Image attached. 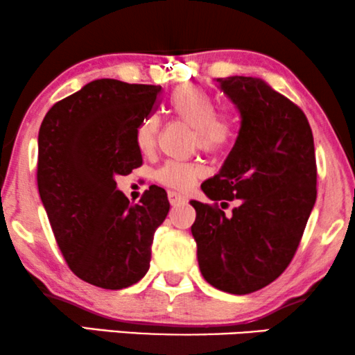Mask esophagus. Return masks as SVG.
<instances>
[{"instance_id":"34e87169","label":"esophagus","mask_w":355,"mask_h":355,"mask_svg":"<svg viewBox=\"0 0 355 355\" xmlns=\"http://www.w3.org/2000/svg\"><path fill=\"white\" fill-rule=\"evenodd\" d=\"M168 198H169V203H171V205H182V203L187 202L186 197L181 196V193L174 192V191L168 192Z\"/></svg>"}]
</instances>
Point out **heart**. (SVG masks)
<instances>
[{
	"mask_svg": "<svg viewBox=\"0 0 355 355\" xmlns=\"http://www.w3.org/2000/svg\"><path fill=\"white\" fill-rule=\"evenodd\" d=\"M169 110L193 128V140L200 150L220 152L232 142L236 135V119L230 113L216 111L215 98L200 85H179L169 98ZM159 132V118L148 114L135 129V145L142 153H150L157 145ZM203 169L192 162H166L157 169L155 179L171 189H189L202 176Z\"/></svg>",
	"mask_w": 355,
	"mask_h": 355,
	"instance_id": "obj_1",
	"label": "heart"
}]
</instances>
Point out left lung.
Instances as JSON below:
<instances>
[{
  "label": "left lung",
  "mask_w": 355,
  "mask_h": 355,
  "mask_svg": "<svg viewBox=\"0 0 355 355\" xmlns=\"http://www.w3.org/2000/svg\"><path fill=\"white\" fill-rule=\"evenodd\" d=\"M216 82L239 111L241 129L202 191L221 207L232 200L238 207L226 216L218 203L192 200L191 231L207 283L242 295L273 283L293 260L317 200V163L312 129L297 105L257 77Z\"/></svg>",
  "instance_id": "8db88e82"
}]
</instances>
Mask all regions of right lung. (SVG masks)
Segmentation results:
<instances>
[{"mask_svg":"<svg viewBox=\"0 0 355 355\" xmlns=\"http://www.w3.org/2000/svg\"><path fill=\"white\" fill-rule=\"evenodd\" d=\"M162 87L98 79L58 101L38 132L37 184L72 273L103 289L129 288L150 268L157 227L169 211L152 186L130 205L116 187L142 164L135 129Z\"/></svg>","mask_w":355,"mask_h":355,"instance_id":"right-lung-1","label":"right lung"}]
</instances>
